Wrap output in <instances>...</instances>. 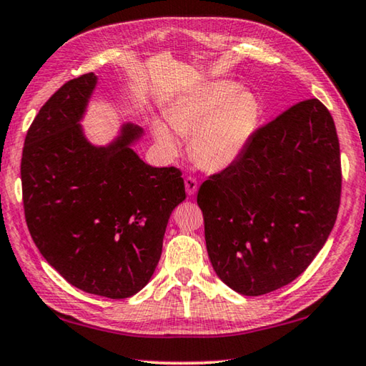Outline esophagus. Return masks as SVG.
Returning a JSON list of instances; mask_svg holds the SVG:
<instances>
[{
  "mask_svg": "<svg viewBox=\"0 0 366 366\" xmlns=\"http://www.w3.org/2000/svg\"><path fill=\"white\" fill-rule=\"evenodd\" d=\"M184 188H186V192H188V196H194L197 192V188H199V183L194 177H186L184 178Z\"/></svg>",
  "mask_w": 366,
  "mask_h": 366,
  "instance_id": "34e87169",
  "label": "esophagus"
}]
</instances>
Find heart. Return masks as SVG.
<instances>
[{
	"label": "heart",
	"instance_id": "1",
	"mask_svg": "<svg viewBox=\"0 0 366 366\" xmlns=\"http://www.w3.org/2000/svg\"><path fill=\"white\" fill-rule=\"evenodd\" d=\"M164 118L178 135L189 137V154L199 167L222 172L244 154L257 134L261 107L236 82L212 81L170 102ZM168 127L157 118L151 121L157 148L164 156L175 157L182 143Z\"/></svg>",
	"mask_w": 366,
	"mask_h": 366
}]
</instances>
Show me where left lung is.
<instances>
[{
  "instance_id": "1",
  "label": "left lung",
  "mask_w": 366,
  "mask_h": 366,
  "mask_svg": "<svg viewBox=\"0 0 366 366\" xmlns=\"http://www.w3.org/2000/svg\"><path fill=\"white\" fill-rule=\"evenodd\" d=\"M341 178L335 121L320 100L296 103L259 127L244 154L197 192L218 277L245 296L293 282L333 229Z\"/></svg>"
}]
</instances>
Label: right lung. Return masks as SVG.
Segmentation results:
<instances>
[{"mask_svg": "<svg viewBox=\"0 0 366 366\" xmlns=\"http://www.w3.org/2000/svg\"><path fill=\"white\" fill-rule=\"evenodd\" d=\"M94 73L65 82L26 132L20 177L33 242L79 290L112 300L140 292L159 263L170 213L186 199L182 172L151 167L132 149L143 130L124 124L94 147L79 121Z\"/></svg>", "mask_w": 366, "mask_h": 366, "instance_id": "add662e5", "label": "right lung"}]
</instances>
